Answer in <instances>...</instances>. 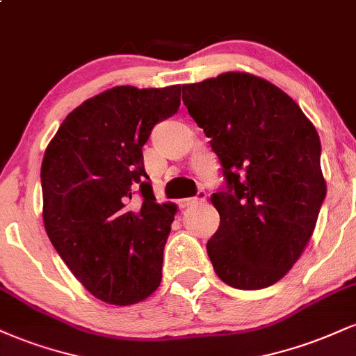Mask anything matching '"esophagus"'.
<instances>
[{
	"label": "esophagus",
	"mask_w": 356,
	"mask_h": 356,
	"mask_svg": "<svg viewBox=\"0 0 356 356\" xmlns=\"http://www.w3.org/2000/svg\"><path fill=\"white\" fill-rule=\"evenodd\" d=\"M206 192L204 191H199L197 195H194V197H189V199H181V207H189V206H194V204H199V202H204L206 201Z\"/></svg>",
	"instance_id": "esophagus-1"
}]
</instances>
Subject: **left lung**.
I'll return each mask as SVG.
<instances>
[{"label": "left lung", "instance_id": "8db88e82", "mask_svg": "<svg viewBox=\"0 0 356 356\" xmlns=\"http://www.w3.org/2000/svg\"><path fill=\"white\" fill-rule=\"evenodd\" d=\"M182 100L226 179L211 195L216 275L232 288H268L303 254L325 201L316 129L283 90L243 72L182 85Z\"/></svg>", "mask_w": 356, "mask_h": 356}]
</instances>
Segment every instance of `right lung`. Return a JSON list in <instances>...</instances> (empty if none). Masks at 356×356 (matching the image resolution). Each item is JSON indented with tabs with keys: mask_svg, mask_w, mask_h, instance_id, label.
I'll use <instances>...</instances> for the list:
<instances>
[{
	"mask_svg": "<svg viewBox=\"0 0 356 356\" xmlns=\"http://www.w3.org/2000/svg\"><path fill=\"white\" fill-rule=\"evenodd\" d=\"M179 105L181 85L105 90L68 113L44 150V229L76 280L108 305L138 303L161 284L175 207L155 202L142 147Z\"/></svg>",
	"mask_w": 356,
	"mask_h": 356,
	"instance_id": "obj_1",
	"label": "right lung"
}]
</instances>
